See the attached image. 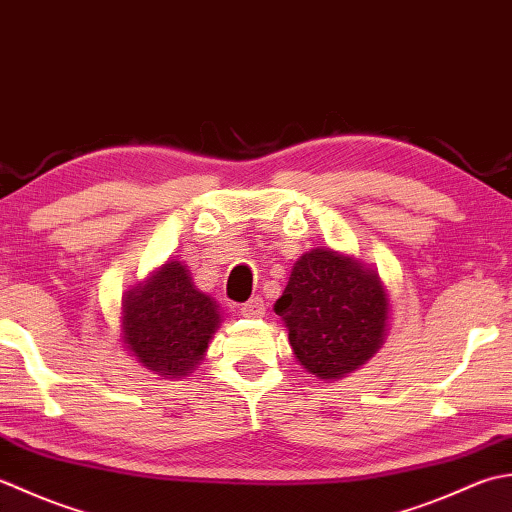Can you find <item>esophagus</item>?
<instances>
[{
	"label": "esophagus",
	"mask_w": 512,
	"mask_h": 512,
	"mask_svg": "<svg viewBox=\"0 0 512 512\" xmlns=\"http://www.w3.org/2000/svg\"><path fill=\"white\" fill-rule=\"evenodd\" d=\"M265 311H267L265 300L258 298V296L249 298V300L245 302V305H241V316H243V318H263Z\"/></svg>",
	"instance_id": "esophagus-1"
}]
</instances>
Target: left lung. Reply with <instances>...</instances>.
I'll list each match as a JSON object with an SVG mask.
<instances>
[{"label":"left lung","mask_w":512,"mask_h":512,"mask_svg":"<svg viewBox=\"0 0 512 512\" xmlns=\"http://www.w3.org/2000/svg\"><path fill=\"white\" fill-rule=\"evenodd\" d=\"M296 360L320 380L360 369L382 347L389 296L378 271L333 249L302 254L274 305Z\"/></svg>","instance_id":"obj_1"}]
</instances>
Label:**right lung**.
<instances>
[{
  "label": "right lung",
  "mask_w": 512,
  "mask_h": 512,
  "mask_svg": "<svg viewBox=\"0 0 512 512\" xmlns=\"http://www.w3.org/2000/svg\"><path fill=\"white\" fill-rule=\"evenodd\" d=\"M121 309L125 349L161 378L190 375L221 325L216 300L196 289L181 260H168L125 291Z\"/></svg>",
  "instance_id": "right-lung-1"
}]
</instances>
